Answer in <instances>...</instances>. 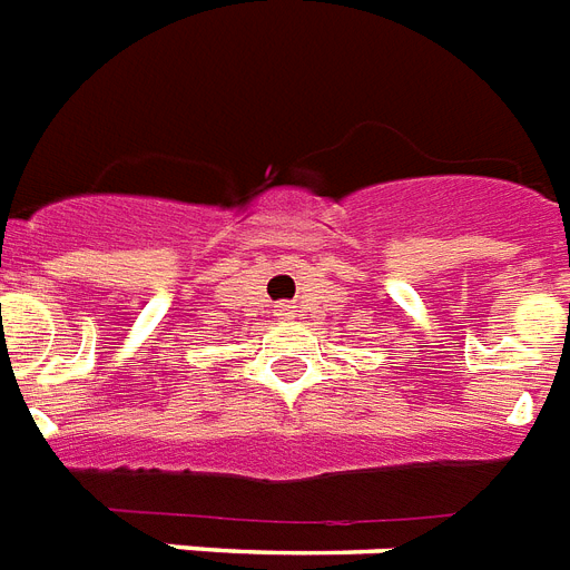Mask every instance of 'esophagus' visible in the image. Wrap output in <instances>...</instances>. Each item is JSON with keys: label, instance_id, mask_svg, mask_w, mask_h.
Segmentation results:
<instances>
[{"label": "esophagus", "instance_id": "obj_1", "mask_svg": "<svg viewBox=\"0 0 570 570\" xmlns=\"http://www.w3.org/2000/svg\"><path fill=\"white\" fill-rule=\"evenodd\" d=\"M273 312H276V317H279V321H288L291 314H294V308H291L288 303H279V306L273 308Z\"/></svg>", "mask_w": 570, "mask_h": 570}]
</instances>
